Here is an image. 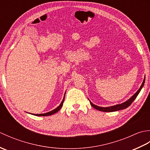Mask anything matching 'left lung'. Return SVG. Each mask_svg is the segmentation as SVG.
Segmentation results:
<instances>
[{
	"label": "left lung",
	"mask_w": 150,
	"mask_h": 150,
	"mask_svg": "<svg viewBox=\"0 0 150 150\" xmlns=\"http://www.w3.org/2000/svg\"><path fill=\"white\" fill-rule=\"evenodd\" d=\"M144 82H145V77L144 78V80H143V82L141 86V87H140V88L137 90V91L136 93L133 95V96L130 97L128 100L125 101L124 103H122V104L114 105V106H109V107H100V106H97V105H95L94 104L92 103L91 102L90 100V99H88V100H90L91 106H93L96 110H99L100 111H104V112H113V111H119L120 110L126 109V108H127L128 106H129L130 105H131V104L133 103V100H134L136 98V97H137V95H139L140 91H141L142 88H143V86H144Z\"/></svg>",
	"instance_id": "1"
}]
</instances>
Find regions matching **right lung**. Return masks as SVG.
Segmentation results:
<instances>
[{
  "label": "right lung",
  "mask_w": 150,
  "mask_h": 150,
  "mask_svg": "<svg viewBox=\"0 0 150 150\" xmlns=\"http://www.w3.org/2000/svg\"><path fill=\"white\" fill-rule=\"evenodd\" d=\"M65 94H66V92H65V93H64V98H63V99H62V100L61 102V103H60L59 106L57 107V108H56L55 109H54V110L49 111V112H47L46 113H42V114H33V113H31V115H35V116H50V115H53L54 113H57V111H59L60 110V108H61L62 106L63 103H64V101Z\"/></svg>",
  "instance_id": "right-lung-1"
}]
</instances>
